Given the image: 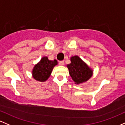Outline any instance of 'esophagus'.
Listing matches in <instances>:
<instances>
[{"label": "esophagus", "mask_w": 125, "mask_h": 125, "mask_svg": "<svg viewBox=\"0 0 125 125\" xmlns=\"http://www.w3.org/2000/svg\"><path fill=\"white\" fill-rule=\"evenodd\" d=\"M59 63H60V65H63L64 64V61H60V62H59Z\"/></svg>", "instance_id": "34e87169"}]
</instances>
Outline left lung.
<instances>
[{
    "label": "left lung",
    "instance_id": "obj_1",
    "mask_svg": "<svg viewBox=\"0 0 125 125\" xmlns=\"http://www.w3.org/2000/svg\"><path fill=\"white\" fill-rule=\"evenodd\" d=\"M70 76L75 83L87 81L92 77L93 71L78 56L71 58V63L67 65Z\"/></svg>",
    "mask_w": 125,
    "mask_h": 125
}]
</instances>
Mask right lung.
I'll return each instance as SVG.
<instances>
[{
	"instance_id": "right-lung-1",
	"label": "right lung",
	"mask_w": 125,
	"mask_h": 125,
	"mask_svg": "<svg viewBox=\"0 0 125 125\" xmlns=\"http://www.w3.org/2000/svg\"><path fill=\"white\" fill-rule=\"evenodd\" d=\"M57 64V60L51 61L47 57H43L40 62L38 63L33 68L32 71L33 78L42 82L46 81L50 76L54 67Z\"/></svg>"
}]
</instances>
